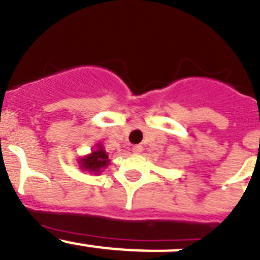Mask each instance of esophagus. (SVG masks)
I'll return each mask as SVG.
<instances>
[{
	"instance_id": "obj_1",
	"label": "esophagus",
	"mask_w": 260,
	"mask_h": 260,
	"mask_svg": "<svg viewBox=\"0 0 260 260\" xmlns=\"http://www.w3.org/2000/svg\"><path fill=\"white\" fill-rule=\"evenodd\" d=\"M142 151H143V147H142L141 144H137V146L133 147V152L134 153H141Z\"/></svg>"
}]
</instances>
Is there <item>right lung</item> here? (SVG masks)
Segmentation results:
<instances>
[{"label":"right lung","mask_w":260,"mask_h":260,"mask_svg":"<svg viewBox=\"0 0 260 260\" xmlns=\"http://www.w3.org/2000/svg\"><path fill=\"white\" fill-rule=\"evenodd\" d=\"M80 162H82V168L83 169L99 173V172L102 171V168H105L109 164V160H108V155L103 150V147L99 146V150H96L95 152H92L89 156H87V157L82 158Z\"/></svg>","instance_id":"1"}]
</instances>
